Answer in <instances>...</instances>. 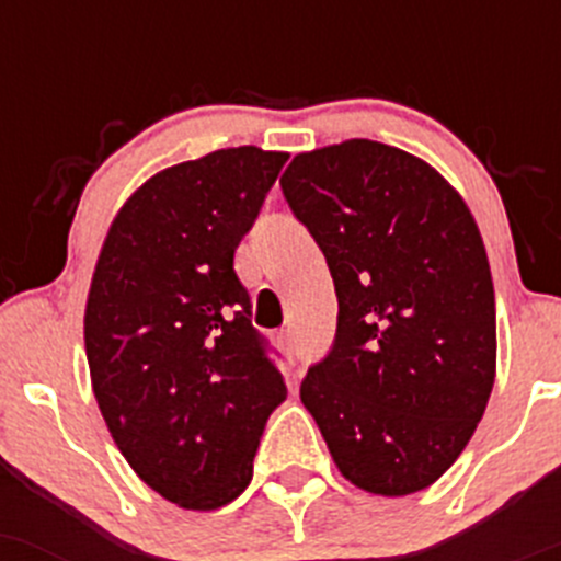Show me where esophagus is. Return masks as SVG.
Returning a JSON list of instances; mask_svg holds the SVG:
<instances>
[{
    "instance_id": "1",
    "label": "esophagus",
    "mask_w": 561,
    "mask_h": 561,
    "mask_svg": "<svg viewBox=\"0 0 561 561\" xmlns=\"http://www.w3.org/2000/svg\"><path fill=\"white\" fill-rule=\"evenodd\" d=\"M276 344H279V347L285 350V353H293V350H296V342H293V331H290V328H285V331L276 333Z\"/></svg>"
}]
</instances>
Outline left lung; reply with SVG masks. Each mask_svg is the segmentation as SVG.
<instances>
[{
    "mask_svg": "<svg viewBox=\"0 0 561 561\" xmlns=\"http://www.w3.org/2000/svg\"><path fill=\"white\" fill-rule=\"evenodd\" d=\"M279 184L339 298L304 407L350 483L415 494L467 448L494 388V282L478 225L434 168L377 140L298 154Z\"/></svg>",
    "mask_w": 561,
    "mask_h": 561,
    "instance_id": "obj_1",
    "label": "left lung"
}]
</instances>
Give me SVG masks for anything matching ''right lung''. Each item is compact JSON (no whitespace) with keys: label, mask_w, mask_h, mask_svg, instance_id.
<instances>
[{"label":"right lung","mask_w":561,"mask_h":561,"mask_svg":"<svg viewBox=\"0 0 561 561\" xmlns=\"http://www.w3.org/2000/svg\"><path fill=\"white\" fill-rule=\"evenodd\" d=\"M285 162L239 146L157 173L113 219L94 268L83 336L100 412L138 478L186 511L247 489L287 399L233 268Z\"/></svg>","instance_id":"obj_1"}]
</instances>
